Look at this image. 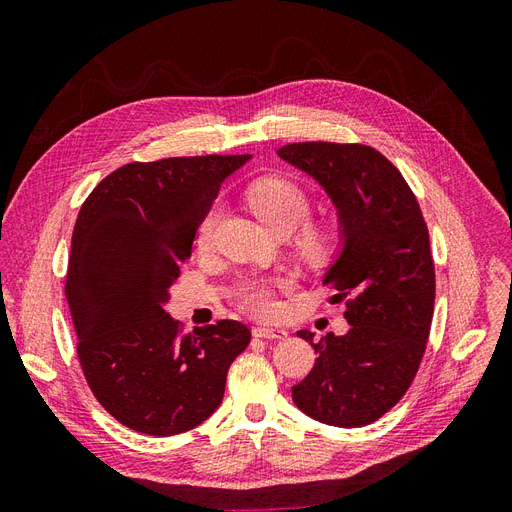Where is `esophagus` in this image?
Instances as JSON below:
<instances>
[{
	"mask_svg": "<svg viewBox=\"0 0 512 512\" xmlns=\"http://www.w3.org/2000/svg\"><path fill=\"white\" fill-rule=\"evenodd\" d=\"M254 337L260 339H286L288 331L282 327H256L254 329Z\"/></svg>",
	"mask_w": 512,
	"mask_h": 512,
	"instance_id": "34e87169",
	"label": "esophagus"
}]
</instances>
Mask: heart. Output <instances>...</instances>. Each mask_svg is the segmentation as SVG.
Here are the masks:
<instances>
[{
  "label": "heart",
  "mask_w": 512,
  "mask_h": 512,
  "mask_svg": "<svg viewBox=\"0 0 512 512\" xmlns=\"http://www.w3.org/2000/svg\"><path fill=\"white\" fill-rule=\"evenodd\" d=\"M245 198L258 218L277 235H288L297 228L292 245L309 265H322L335 254L339 245V230L327 222H305L309 211H312V198H309L301 183L286 177H265L247 188ZM218 220L220 205L213 203L203 213L196 228V243L200 247L211 243ZM235 303L252 316H273L277 312L273 282L265 280V277H250V280L237 286Z\"/></svg>",
  "instance_id": "obj_1"
}]
</instances>
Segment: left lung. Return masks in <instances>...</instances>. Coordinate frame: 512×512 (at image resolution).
I'll return each mask as SVG.
<instances>
[{
	"label": "left lung",
	"mask_w": 512,
	"mask_h": 512,
	"mask_svg": "<svg viewBox=\"0 0 512 512\" xmlns=\"http://www.w3.org/2000/svg\"><path fill=\"white\" fill-rule=\"evenodd\" d=\"M277 156L314 177L337 207L342 254L324 284L346 301V335H297L318 359L292 399L314 421L363 427L406 395L429 339L436 269L429 230L406 179L359 143H292Z\"/></svg>",
	"instance_id": "1"
}]
</instances>
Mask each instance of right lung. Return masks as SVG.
<instances>
[{"label":"right lung","mask_w":512,"mask_h":512,"mask_svg":"<svg viewBox=\"0 0 512 512\" xmlns=\"http://www.w3.org/2000/svg\"><path fill=\"white\" fill-rule=\"evenodd\" d=\"M247 160L130 162L96 185L76 218L66 275L76 354L100 406L134 431L175 436L203 423L250 344L237 320L183 333L164 312L200 218Z\"/></svg>","instance_id":"right-lung-1"}]
</instances>
